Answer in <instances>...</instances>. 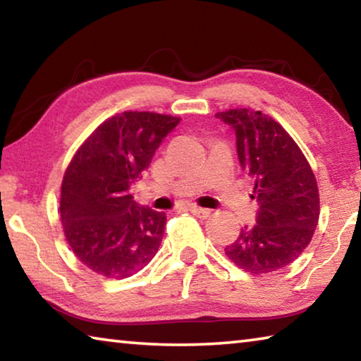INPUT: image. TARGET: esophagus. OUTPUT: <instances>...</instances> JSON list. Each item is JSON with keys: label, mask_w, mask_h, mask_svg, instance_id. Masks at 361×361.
<instances>
[{"label": "esophagus", "mask_w": 361, "mask_h": 361, "mask_svg": "<svg viewBox=\"0 0 361 361\" xmlns=\"http://www.w3.org/2000/svg\"><path fill=\"white\" fill-rule=\"evenodd\" d=\"M189 212H191L192 215L199 216V218H207V216L210 215V210L209 209H200V207H195V205L189 207Z\"/></svg>", "instance_id": "esophagus-1"}]
</instances>
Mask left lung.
<instances>
[{"instance_id": "1", "label": "left lung", "mask_w": 361, "mask_h": 361, "mask_svg": "<svg viewBox=\"0 0 361 361\" xmlns=\"http://www.w3.org/2000/svg\"><path fill=\"white\" fill-rule=\"evenodd\" d=\"M235 132L240 167L255 181L256 224L243 226L228 258L250 274L279 271L312 239L320 199L315 175L288 132L261 111L235 108L216 114Z\"/></svg>"}]
</instances>
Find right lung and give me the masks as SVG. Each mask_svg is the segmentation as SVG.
<instances>
[{
    "instance_id": "1",
    "label": "right lung",
    "mask_w": 361,
    "mask_h": 361,
    "mask_svg": "<svg viewBox=\"0 0 361 361\" xmlns=\"http://www.w3.org/2000/svg\"><path fill=\"white\" fill-rule=\"evenodd\" d=\"M181 119L124 111L106 119L66 169L60 218L73 253L108 279H126L157 253L167 216L133 200L130 186Z\"/></svg>"
}]
</instances>
